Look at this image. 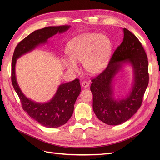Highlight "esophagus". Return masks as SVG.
<instances>
[{
  "instance_id": "obj_1",
  "label": "esophagus",
  "mask_w": 160,
  "mask_h": 160,
  "mask_svg": "<svg viewBox=\"0 0 160 160\" xmlns=\"http://www.w3.org/2000/svg\"><path fill=\"white\" fill-rule=\"evenodd\" d=\"M89 83L87 81H83L82 83V86L83 88H87L89 87Z\"/></svg>"
}]
</instances>
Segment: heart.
Listing matches in <instances>:
<instances>
[{
	"label": "heart",
	"instance_id": "1",
	"mask_svg": "<svg viewBox=\"0 0 160 160\" xmlns=\"http://www.w3.org/2000/svg\"><path fill=\"white\" fill-rule=\"evenodd\" d=\"M69 59L63 63L69 71L77 72L76 62H83L85 70L89 74L98 73L105 67L111 52V43L104 35L95 33H85L71 39L66 48Z\"/></svg>",
	"mask_w": 160,
	"mask_h": 160
}]
</instances>
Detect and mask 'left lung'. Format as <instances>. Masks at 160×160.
I'll use <instances>...</instances> for the list:
<instances>
[{"label": "left lung", "mask_w": 160, "mask_h": 160, "mask_svg": "<svg viewBox=\"0 0 160 160\" xmlns=\"http://www.w3.org/2000/svg\"><path fill=\"white\" fill-rule=\"evenodd\" d=\"M122 30V43L115 50L106 69L91 80L90 87L93 111L99 120L108 125L121 124L137 112L148 84V63L145 50L135 35L127 28ZM126 65L132 69V86L127 96L115 98L114 79Z\"/></svg>", "instance_id": "left-lung-1"}]
</instances>
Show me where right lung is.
<instances>
[{
	"label": "right lung",
	"instance_id": "obj_1",
	"mask_svg": "<svg viewBox=\"0 0 160 160\" xmlns=\"http://www.w3.org/2000/svg\"><path fill=\"white\" fill-rule=\"evenodd\" d=\"M71 26L48 27L37 30L22 40L17 45L13 52L12 63V82L13 87L18 95L23 110L30 117L47 128H55L65 124L71 118L74 111V105L79 96L81 87L80 80L61 83L53 97L46 102H38L22 93L17 81L15 65L17 60L28 53L37 47L47 43L48 39L57 33H62Z\"/></svg>",
	"mask_w": 160,
	"mask_h": 160
}]
</instances>
